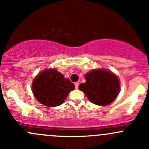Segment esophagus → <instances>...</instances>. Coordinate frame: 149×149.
Masks as SVG:
<instances>
[{"label":"esophagus","instance_id":"34e87169","mask_svg":"<svg viewBox=\"0 0 149 149\" xmlns=\"http://www.w3.org/2000/svg\"><path fill=\"white\" fill-rule=\"evenodd\" d=\"M79 82H76V83H75V88H76V89H78V88H79Z\"/></svg>","mask_w":149,"mask_h":149}]
</instances>
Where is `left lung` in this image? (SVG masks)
Here are the masks:
<instances>
[{
	"label": "left lung",
	"mask_w": 149,
	"mask_h": 149,
	"mask_svg": "<svg viewBox=\"0 0 149 149\" xmlns=\"http://www.w3.org/2000/svg\"><path fill=\"white\" fill-rule=\"evenodd\" d=\"M86 82L79 86L91 102L104 106L112 103L119 94L120 82L112 72L93 70L85 75Z\"/></svg>",
	"instance_id": "1"
}]
</instances>
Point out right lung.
<instances>
[{
  "mask_svg": "<svg viewBox=\"0 0 149 149\" xmlns=\"http://www.w3.org/2000/svg\"><path fill=\"white\" fill-rule=\"evenodd\" d=\"M74 88V84L68 79H65L56 69L43 70L37 75L32 83L35 98L47 107L62 104L69 92Z\"/></svg>",
  "mask_w": 149,
  "mask_h": 149,
  "instance_id": "add662e5",
  "label": "right lung"
}]
</instances>
